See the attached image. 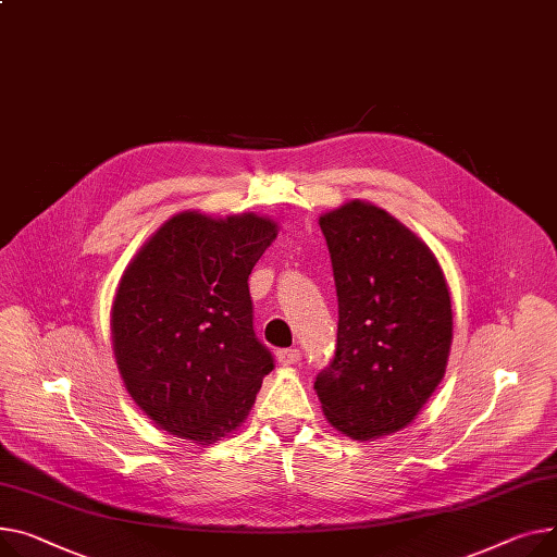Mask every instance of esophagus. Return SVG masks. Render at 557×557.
<instances>
[{"label": "esophagus", "instance_id": "1", "mask_svg": "<svg viewBox=\"0 0 557 557\" xmlns=\"http://www.w3.org/2000/svg\"><path fill=\"white\" fill-rule=\"evenodd\" d=\"M277 360H280L282 364H295V362L300 360V349H295V347L280 349V351H277Z\"/></svg>", "mask_w": 557, "mask_h": 557}]
</instances>
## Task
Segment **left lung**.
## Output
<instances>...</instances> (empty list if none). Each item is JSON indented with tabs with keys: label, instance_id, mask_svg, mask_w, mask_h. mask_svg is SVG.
Returning a JSON list of instances; mask_svg holds the SVG:
<instances>
[{
	"label": "left lung",
	"instance_id": "obj_1",
	"mask_svg": "<svg viewBox=\"0 0 557 557\" xmlns=\"http://www.w3.org/2000/svg\"><path fill=\"white\" fill-rule=\"evenodd\" d=\"M338 293V338L315 376L322 412L351 438L410 423L446 374L453 307L432 250L385 210L320 216Z\"/></svg>",
	"mask_w": 557,
	"mask_h": 557
}]
</instances>
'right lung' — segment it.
Segmentation results:
<instances>
[{"mask_svg": "<svg viewBox=\"0 0 557 557\" xmlns=\"http://www.w3.org/2000/svg\"><path fill=\"white\" fill-rule=\"evenodd\" d=\"M271 219L181 212L127 267L111 338L134 403L195 443L233 432L248 414L271 349L255 336L248 275L275 239Z\"/></svg>", "mask_w": 557, "mask_h": 557, "instance_id": "add662e5", "label": "right lung"}]
</instances>
